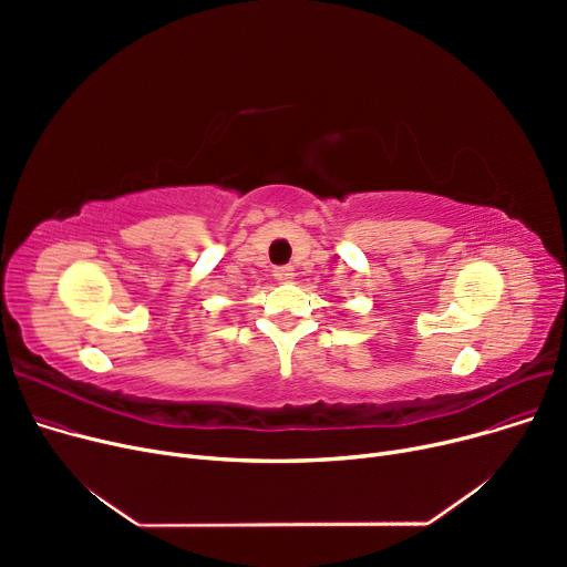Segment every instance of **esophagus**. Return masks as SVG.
<instances>
[{"mask_svg": "<svg viewBox=\"0 0 567 567\" xmlns=\"http://www.w3.org/2000/svg\"><path fill=\"white\" fill-rule=\"evenodd\" d=\"M274 276H276L278 280H291V278H293V268H291V266H278L276 271H274Z\"/></svg>", "mask_w": 567, "mask_h": 567, "instance_id": "esophagus-1", "label": "esophagus"}]
</instances>
